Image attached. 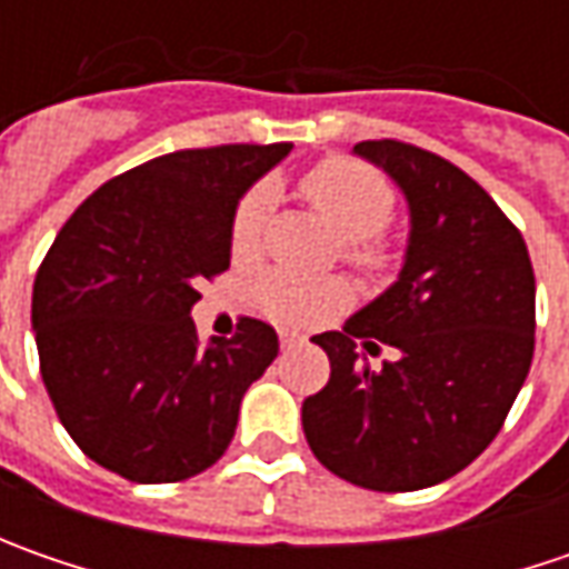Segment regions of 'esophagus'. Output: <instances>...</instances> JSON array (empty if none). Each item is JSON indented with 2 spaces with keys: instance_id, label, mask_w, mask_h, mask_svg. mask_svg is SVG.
Returning a JSON list of instances; mask_svg holds the SVG:
<instances>
[{
  "instance_id": "1",
  "label": "esophagus",
  "mask_w": 569,
  "mask_h": 569,
  "mask_svg": "<svg viewBox=\"0 0 569 569\" xmlns=\"http://www.w3.org/2000/svg\"><path fill=\"white\" fill-rule=\"evenodd\" d=\"M278 341H281V348H288V351H291V348H300V345H307V339H303L300 332H291V329H281V332H278Z\"/></svg>"
}]
</instances>
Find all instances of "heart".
Masks as SVG:
<instances>
[{
	"mask_svg": "<svg viewBox=\"0 0 569 569\" xmlns=\"http://www.w3.org/2000/svg\"><path fill=\"white\" fill-rule=\"evenodd\" d=\"M300 189L329 221V228L336 230L341 240L355 243L351 250L355 262H363V266L380 262V250L373 237L382 233L396 208V192L386 183L380 170L351 161V158H326L303 173ZM269 211H272V189L266 183L252 187L233 211L230 250L237 256L256 252ZM341 300H345V288L336 281H317V278L291 272L269 274L262 281V303L278 317L310 319L322 310L339 307Z\"/></svg>",
	"mask_w": 569,
	"mask_h": 569,
	"instance_id": "b5f03b06",
	"label": "heart"
}]
</instances>
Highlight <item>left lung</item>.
Instances as JSON below:
<instances>
[{
    "instance_id": "1",
    "label": "left lung",
    "mask_w": 569,
    "mask_h": 569,
    "mask_svg": "<svg viewBox=\"0 0 569 569\" xmlns=\"http://www.w3.org/2000/svg\"><path fill=\"white\" fill-rule=\"evenodd\" d=\"M408 202L399 278L341 332L313 336L332 373L303 399L319 462L367 491H421L475 462L503 427L536 351V274L491 196L415 144L358 142ZM382 340L397 358L370 368Z\"/></svg>"
}]
</instances>
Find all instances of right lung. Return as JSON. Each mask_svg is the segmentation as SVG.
I'll return each mask as SVG.
<instances>
[{
	"instance_id": "add662e5",
	"label": "right lung",
	"mask_w": 569,
	"mask_h": 569,
	"mask_svg": "<svg viewBox=\"0 0 569 569\" xmlns=\"http://www.w3.org/2000/svg\"><path fill=\"white\" fill-rule=\"evenodd\" d=\"M295 144H218L161 154L98 192L56 233L33 278L40 377L78 449L139 485L214 466L243 392L278 355L262 319L199 341L196 284L230 266L243 192Z\"/></svg>"
}]
</instances>
